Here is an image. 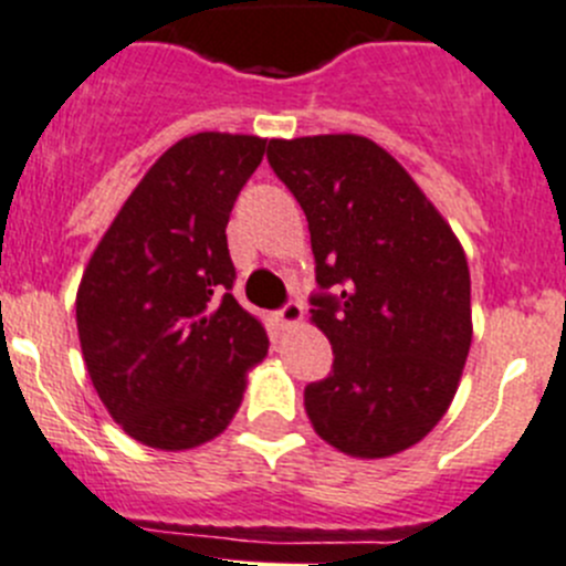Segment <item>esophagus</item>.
Wrapping results in <instances>:
<instances>
[{
    "mask_svg": "<svg viewBox=\"0 0 566 566\" xmlns=\"http://www.w3.org/2000/svg\"><path fill=\"white\" fill-rule=\"evenodd\" d=\"M276 321L284 326V329H290V326H298L301 321H304V307H301L298 301H287L282 310L276 313Z\"/></svg>",
    "mask_w": 566,
    "mask_h": 566,
    "instance_id": "1",
    "label": "esophagus"
}]
</instances>
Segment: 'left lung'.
Wrapping results in <instances>:
<instances>
[{
	"mask_svg": "<svg viewBox=\"0 0 566 566\" xmlns=\"http://www.w3.org/2000/svg\"><path fill=\"white\" fill-rule=\"evenodd\" d=\"M268 161L307 214L324 290L313 324L335 352L329 377L304 390L310 421L352 458L410 450L450 410L472 346L463 245L366 136L271 139Z\"/></svg>",
	"mask_w": 566,
	"mask_h": 566,
	"instance_id": "1",
	"label": "left lung"
}]
</instances>
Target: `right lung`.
Returning <instances> with one entry per match:
<instances>
[{
  "label": "right lung",
  "instance_id": "add662e5",
  "mask_svg": "<svg viewBox=\"0 0 566 566\" xmlns=\"http://www.w3.org/2000/svg\"><path fill=\"white\" fill-rule=\"evenodd\" d=\"M265 145L184 136L136 184L83 271L75 310L88 377L111 419L153 450L218 438L268 355L262 321L231 295L226 240Z\"/></svg>",
  "mask_w": 566,
  "mask_h": 566
}]
</instances>
